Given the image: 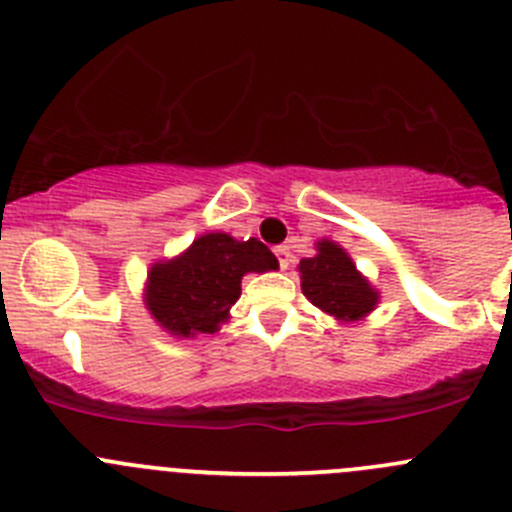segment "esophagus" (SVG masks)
Masks as SVG:
<instances>
[{
	"instance_id": "34e87169",
	"label": "esophagus",
	"mask_w": 512,
	"mask_h": 512,
	"mask_svg": "<svg viewBox=\"0 0 512 512\" xmlns=\"http://www.w3.org/2000/svg\"><path fill=\"white\" fill-rule=\"evenodd\" d=\"M275 257H278L280 267H283V270H288V265H290V247L288 245L275 247Z\"/></svg>"
}]
</instances>
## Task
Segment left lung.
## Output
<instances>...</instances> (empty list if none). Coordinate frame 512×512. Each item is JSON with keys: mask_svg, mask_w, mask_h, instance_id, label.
Here are the masks:
<instances>
[{"mask_svg": "<svg viewBox=\"0 0 512 512\" xmlns=\"http://www.w3.org/2000/svg\"><path fill=\"white\" fill-rule=\"evenodd\" d=\"M298 270L305 298L336 321H361L379 303L374 285L356 270L348 252L336 242H315V255L300 260Z\"/></svg>", "mask_w": 512, "mask_h": 512, "instance_id": "obj_1", "label": "left lung"}]
</instances>
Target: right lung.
I'll return each mask as SVG.
<instances>
[{
	"instance_id": "add662e5",
	"label": "right lung",
	"mask_w": 512,
	"mask_h": 512,
	"mask_svg": "<svg viewBox=\"0 0 512 512\" xmlns=\"http://www.w3.org/2000/svg\"><path fill=\"white\" fill-rule=\"evenodd\" d=\"M267 270H278V257L260 240L240 242L224 232H209L179 257L156 262L148 270L143 303L171 336L217 333L240 298L242 278Z\"/></svg>"
}]
</instances>
